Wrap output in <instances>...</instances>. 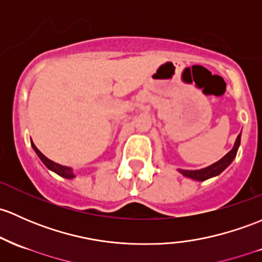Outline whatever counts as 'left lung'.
Returning <instances> with one entry per match:
<instances>
[{"instance_id": "left-lung-1", "label": "left lung", "mask_w": 262, "mask_h": 262, "mask_svg": "<svg viewBox=\"0 0 262 262\" xmlns=\"http://www.w3.org/2000/svg\"><path fill=\"white\" fill-rule=\"evenodd\" d=\"M240 143H241V134L237 137V139H236L232 149L226 154L225 157H222L220 161H217L216 163L211 164V166H208L206 168H202V169H196V170L178 169V172L182 173L184 177L191 178V180H194V181H200V182L210 180V178H212V177H216V176L221 174L226 168L232 163L233 159L236 158V154H237L238 147H240Z\"/></svg>"}]
</instances>
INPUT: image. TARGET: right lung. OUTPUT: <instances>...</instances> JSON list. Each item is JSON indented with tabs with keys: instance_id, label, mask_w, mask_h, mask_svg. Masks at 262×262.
<instances>
[{
	"instance_id": "add662e5",
	"label": "right lung",
	"mask_w": 262,
	"mask_h": 262,
	"mask_svg": "<svg viewBox=\"0 0 262 262\" xmlns=\"http://www.w3.org/2000/svg\"><path fill=\"white\" fill-rule=\"evenodd\" d=\"M31 147L34 148V150H35V152H36L38 158L41 159V162H42V163L45 164V166L48 167L49 169L52 170V172H55V173H56V174H59L60 177L66 178V180H73V178L75 177V174H74V169H73V168L66 167V166H61V164L55 163V162H52L51 159H49L48 157L43 156V154L37 149L36 145L34 144V142H32V140H31Z\"/></svg>"
}]
</instances>
